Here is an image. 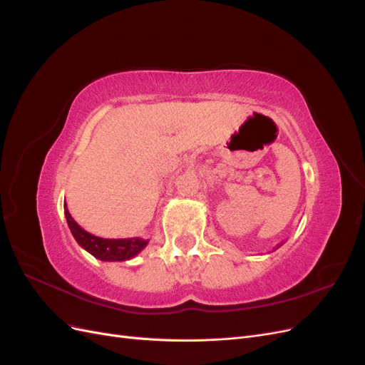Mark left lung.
<instances>
[{"mask_svg":"<svg viewBox=\"0 0 365 365\" xmlns=\"http://www.w3.org/2000/svg\"><path fill=\"white\" fill-rule=\"evenodd\" d=\"M280 247H282V244H279V245H277V247H275L274 250H277V248H280Z\"/></svg>","mask_w":365,"mask_h":365,"instance_id":"1","label":"left lung"}]
</instances>
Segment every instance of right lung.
<instances>
[{
    "label": "right lung",
    "mask_w": 365,
    "mask_h": 365,
    "mask_svg": "<svg viewBox=\"0 0 365 365\" xmlns=\"http://www.w3.org/2000/svg\"><path fill=\"white\" fill-rule=\"evenodd\" d=\"M63 213L67 217V222L73 237L76 239L83 250L94 256L98 260L103 262H123L135 257L137 254L145 250L149 244L148 239L141 237H128V239H103L97 237L91 233L85 231L76 220L71 217L67 204H63Z\"/></svg>",
    "instance_id": "add662e5"
}]
</instances>
